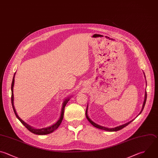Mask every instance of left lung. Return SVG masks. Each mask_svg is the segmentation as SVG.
Instances as JSON below:
<instances>
[{"mask_svg":"<svg viewBox=\"0 0 158 158\" xmlns=\"http://www.w3.org/2000/svg\"><path fill=\"white\" fill-rule=\"evenodd\" d=\"M146 98H147V94H146V92L145 93V97H144V102H143V107H142V109H141V112H140V113L139 114H140L141 113V112H142V110H143V109H144V105H145V103H146ZM87 110H88V107H87V108H86V118H87V119H88V120L91 123V125H93L94 127H96V128H99V129H101V130H106V131H118V130H121V129H122L123 128H124L125 127H126V126H127L129 123H130V122H131L133 120H131V121H130V122H127V123H125V124H123V125H120V126H118V127H115V128H107V127H102V126H100V125H98V124H96V123H95L94 122H93L89 117H88V114H87ZM138 114V115H139Z\"/></svg>","mask_w":158,"mask_h":158,"instance_id":"obj_1","label":"left lung"}]
</instances>
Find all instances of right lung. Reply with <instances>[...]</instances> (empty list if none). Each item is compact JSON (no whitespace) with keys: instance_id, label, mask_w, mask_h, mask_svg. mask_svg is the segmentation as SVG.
I'll return each instance as SVG.
<instances>
[{"instance_id":"obj_1","label":"right lung","mask_w":158,"mask_h":158,"mask_svg":"<svg viewBox=\"0 0 158 158\" xmlns=\"http://www.w3.org/2000/svg\"><path fill=\"white\" fill-rule=\"evenodd\" d=\"M15 78V75L14 76V78H13V80H12V86H11V90H12V96H11V101H12V107H13V109H14V111L15 112V114L16 115V117L18 118V119L21 122V123L31 132H32L33 133H35V134H36V135H47V134H49V133H52V131H54V130H56L59 127V125H60L62 121V119H63V117H64V109H65V107L66 106V104H67V102H69V101L70 100L69 98L65 99L64 101V102H63V106H62V111H61V115H60V117L59 118V120L54 125L49 127H47V128H41V129H36V128H34L33 127H31V126L28 125V124H27L25 122H24L17 115V112H16V110L15 109V107H14V94H13V88H14V79Z\"/></svg>"}]
</instances>
